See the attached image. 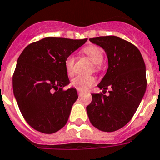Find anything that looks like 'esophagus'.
<instances>
[{"label": "esophagus", "mask_w": 160, "mask_h": 160, "mask_svg": "<svg viewBox=\"0 0 160 160\" xmlns=\"http://www.w3.org/2000/svg\"><path fill=\"white\" fill-rule=\"evenodd\" d=\"M78 94H79V97H80L83 95V93L81 91H78Z\"/></svg>", "instance_id": "1"}]
</instances>
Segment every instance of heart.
<instances>
[{
  "mask_svg": "<svg viewBox=\"0 0 160 160\" xmlns=\"http://www.w3.org/2000/svg\"><path fill=\"white\" fill-rule=\"evenodd\" d=\"M82 53L87 56L92 62L94 63V70H100V63L103 59V53L98 47L97 46H87L82 49ZM76 62V58L74 55H69L65 61V67L68 75H72L74 71V66ZM95 82V79L93 76H77L71 80V85L76 88L79 90L84 91L91 87Z\"/></svg>",
  "mask_w": 160,
  "mask_h": 160,
  "instance_id": "1",
  "label": "heart"
}]
</instances>
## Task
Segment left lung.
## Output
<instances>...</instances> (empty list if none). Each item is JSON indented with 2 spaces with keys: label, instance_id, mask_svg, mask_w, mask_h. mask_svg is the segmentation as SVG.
I'll return each mask as SVG.
<instances>
[{
  "label": "left lung",
  "instance_id": "obj_1",
  "mask_svg": "<svg viewBox=\"0 0 160 160\" xmlns=\"http://www.w3.org/2000/svg\"><path fill=\"white\" fill-rule=\"evenodd\" d=\"M89 41L107 54L108 68L98 87L105 92L110 87L111 90L108 96L92 93L87 113L93 127L102 132H115L129 122L145 94V62L135 45L117 36L93 38Z\"/></svg>",
  "mask_w": 160,
  "mask_h": 160
}]
</instances>
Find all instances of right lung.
<instances>
[{
  "label": "right lung",
  "instance_id": "obj_1",
  "mask_svg": "<svg viewBox=\"0 0 160 160\" xmlns=\"http://www.w3.org/2000/svg\"><path fill=\"white\" fill-rule=\"evenodd\" d=\"M84 39L45 38L26 47L17 61L13 92L25 121L38 132L52 134L67 124L78 98L69 84L66 58L86 42Z\"/></svg>",
  "mask_w": 160,
  "mask_h": 160
}]
</instances>
